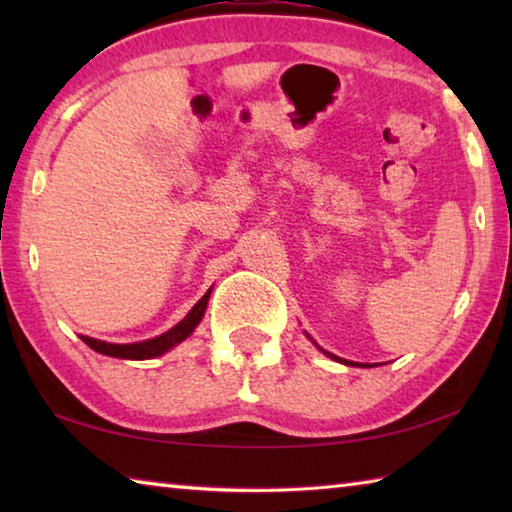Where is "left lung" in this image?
I'll return each mask as SVG.
<instances>
[{"label":"left lung","mask_w":512,"mask_h":512,"mask_svg":"<svg viewBox=\"0 0 512 512\" xmlns=\"http://www.w3.org/2000/svg\"><path fill=\"white\" fill-rule=\"evenodd\" d=\"M307 339H311V336L307 334ZM311 343H314L316 345V348L320 350V352H323L325 354V357H329V359H334V361H339V363H345V366H361V368H368V363H357V361H345V359H341V357H336V354H332V352H325L323 348H320V345L314 341V339H311Z\"/></svg>","instance_id":"1"}]
</instances>
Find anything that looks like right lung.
Wrapping results in <instances>:
<instances>
[{"label":"right lung","mask_w":512,"mask_h":512,"mask_svg":"<svg viewBox=\"0 0 512 512\" xmlns=\"http://www.w3.org/2000/svg\"><path fill=\"white\" fill-rule=\"evenodd\" d=\"M210 293H212V289H207L205 296L198 300L192 309H189V314L180 320L178 325H173L169 332L155 336V339H146V341H137V343H108V341L92 339V336H81V339H83V343H88L94 352L106 354V357L133 359V361L162 357V354H167L169 350H173L176 345H180L194 334V329L198 327V323H201L205 316Z\"/></svg>","instance_id":"add662e5"}]
</instances>
